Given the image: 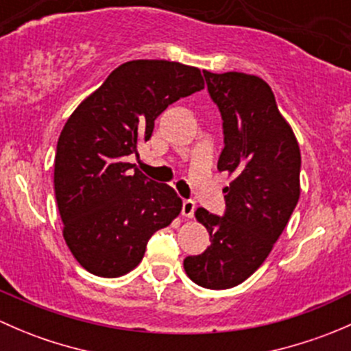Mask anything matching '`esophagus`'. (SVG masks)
I'll return each mask as SVG.
<instances>
[{"label": "esophagus", "mask_w": 351, "mask_h": 351, "mask_svg": "<svg viewBox=\"0 0 351 351\" xmlns=\"http://www.w3.org/2000/svg\"><path fill=\"white\" fill-rule=\"evenodd\" d=\"M195 202L193 200H183V207H182V214L185 215V217H193V214H195Z\"/></svg>", "instance_id": "obj_1"}]
</instances>
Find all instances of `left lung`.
I'll return each mask as SVG.
<instances>
[{
    "label": "left lung",
    "mask_w": 351,
    "mask_h": 351,
    "mask_svg": "<svg viewBox=\"0 0 351 351\" xmlns=\"http://www.w3.org/2000/svg\"><path fill=\"white\" fill-rule=\"evenodd\" d=\"M204 76L224 129L217 169L232 182L222 217L197 208L210 246L183 267L197 285L221 290L251 277L280 238L299 202L300 149L267 81L234 71Z\"/></svg>",
    "instance_id": "8db88e82"
}]
</instances>
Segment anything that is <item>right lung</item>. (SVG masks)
<instances>
[{
	"label": "right lung",
	"instance_id": "1",
	"mask_svg": "<svg viewBox=\"0 0 351 351\" xmlns=\"http://www.w3.org/2000/svg\"><path fill=\"white\" fill-rule=\"evenodd\" d=\"M204 84L198 67L156 59L123 62L67 119L56 151V200L67 247L90 274H129L151 236L178 217L182 198L166 183L146 178L127 156L151 139L154 120L168 105Z\"/></svg>",
	"mask_w": 351,
	"mask_h": 351
}]
</instances>
